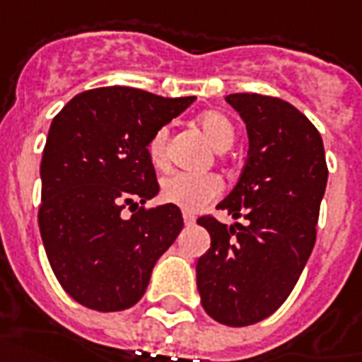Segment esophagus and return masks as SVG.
Here are the masks:
<instances>
[{"mask_svg": "<svg viewBox=\"0 0 362 362\" xmlns=\"http://www.w3.org/2000/svg\"><path fill=\"white\" fill-rule=\"evenodd\" d=\"M182 216H184V222H186V226H192V224L195 222V216L189 215V213H184Z\"/></svg>", "mask_w": 362, "mask_h": 362, "instance_id": "1", "label": "esophagus"}]
</instances>
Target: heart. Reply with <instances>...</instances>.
Segmentation results:
<instances>
[{
    "label": "heart",
    "instance_id": "1",
    "mask_svg": "<svg viewBox=\"0 0 362 362\" xmlns=\"http://www.w3.org/2000/svg\"><path fill=\"white\" fill-rule=\"evenodd\" d=\"M197 122L216 151H226L234 144L235 128L226 115L218 113V111H207V113L199 115ZM167 141L168 130L159 128L147 144L149 159L157 167L165 165V160H167ZM218 194H221V182L211 174L174 173L160 184V197L170 205H176L189 213L203 209Z\"/></svg>",
    "mask_w": 362,
    "mask_h": 362
}]
</instances>
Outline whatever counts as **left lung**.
Segmentation results:
<instances>
[{
    "mask_svg": "<svg viewBox=\"0 0 362 362\" xmlns=\"http://www.w3.org/2000/svg\"><path fill=\"white\" fill-rule=\"evenodd\" d=\"M226 101L245 122L249 151L240 180L216 209L247 224L202 216L211 247L195 272L209 317L249 326L270 317L301 276L328 168L320 134L288 101L259 93H230Z\"/></svg>",
    "mask_w": 362,
    "mask_h": 362,
    "instance_id": "left-lung-1",
    "label": "left lung"
}]
</instances>
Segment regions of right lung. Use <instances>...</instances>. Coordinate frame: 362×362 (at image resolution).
<instances>
[{
	"mask_svg": "<svg viewBox=\"0 0 362 362\" xmlns=\"http://www.w3.org/2000/svg\"><path fill=\"white\" fill-rule=\"evenodd\" d=\"M194 99L109 86L74 95L53 119L40 165V234L59 284L88 309L138 303L180 234L176 205L144 207L159 194L147 144Z\"/></svg>",
	"mask_w": 362,
	"mask_h": 362,
	"instance_id": "1",
	"label": "right lung"
}]
</instances>
